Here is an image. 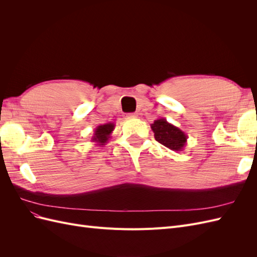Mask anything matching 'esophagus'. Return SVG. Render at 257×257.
<instances>
[{
	"mask_svg": "<svg viewBox=\"0 0 257 257\" xmlns=\"http://www.w3.org/2000/svg\"><path fill=\"white\" fill-rule=\"evenodd\" d=\"M136 113H127L126 114V118H135Z\"/></svg>",
	"mask_w": 257,
	"mask_h": 257,
	"instance_id": "1",
	"label": "esophagus"
}]
</instances>
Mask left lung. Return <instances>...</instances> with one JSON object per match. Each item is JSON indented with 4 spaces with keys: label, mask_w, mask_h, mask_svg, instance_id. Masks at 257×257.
I'll return each instance as SVG.
<instances>
[{
    "label": "left lung",
    "mask_w": 257,
    "mask_h": 257,
    "mask_svg": "<svg viewBox=\"0 0 257 257\" xmlns=\"http://www.w3.org/2000/svg\"><path fill=\"white\" fill-rule=\"evenodd\" d=\"M155 141L173 151H182L186 145L188 136L165 118H159L151 124Z\"/></svg>",
    "instance_id": "8db88e82"
}]
</instances>
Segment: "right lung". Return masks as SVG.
Here are the masks:
<instances>
[{
    "label": "right lung",
    "mask_w": 257,
    "mask_h": 257,
    "mask_svg": "<svg viewBox=\"0 0 257 257\" xmlns=\"http://www.w3.org/2000/svg\"><path fill=\"white\" fill-rule=\"evenodd\" d=\"M114 123H106L103 124V125H98L94 130V134H93L91 142L96 143L97 146H105L107 142L109 141V138L111 137L112 132L114 130Z\"/></svg>",
    "instance_id": "add662e5"
}]
</instances>
